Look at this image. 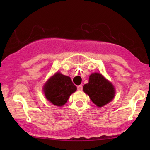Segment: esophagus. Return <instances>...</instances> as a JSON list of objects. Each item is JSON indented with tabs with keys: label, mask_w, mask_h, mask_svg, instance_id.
<instances>
[{
	"label": "esophagus",
	"mask_w": 150,
	"mask_h": 150,
	"mask_svg": "<svg viewBox=\"0 0 150 150\" xmlns=\"http://www.w3.org/2000/svg\"><path fill=\"white\" fill-rule=\"evenodd\" d=\"M78 91H82L83 90V85H79L77 87Z\"/></svg>",
	"instance_id": "esophagus-1"
}]
</instances>
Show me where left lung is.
<instances>
[{
	"label": "left lung",
	"instance_id": "left-lung-1",
	"mask_svg": "<svg viewBox=\"0 0 150 150\" xmlns=\"http://www.w3.org/2000/svg\"><path fill=\"white\" fill-rule=\"evenodd\" d=\"M83 91L98 107L111 102L115 94L112 84L101 74L96 72L89 76V83L83 86Z\"/></svg>",
	"mask_w": 150,
	"mask_h": 150
}]
</instances>
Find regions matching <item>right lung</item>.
Masks as SVG:
<instances>
[{
	"label": "right lung",
	"mask_w": 150,
	"mask_h": 150,
	"mask_svg": "<svg viewBox=\"0 0 150 150\" xmlns=\"http://www.w3.org/2000/svg\"><path fill=\"white\" fill-rule=\"evenodd\" d=\"M76 89L70 78L60 72L51 76L43 87L46 99L57 106L64 105Z\"/></svg>",
	"instance_id": "obj_1"
}]
</instances>
